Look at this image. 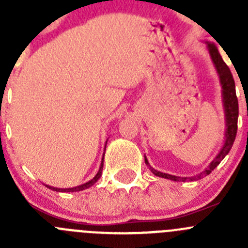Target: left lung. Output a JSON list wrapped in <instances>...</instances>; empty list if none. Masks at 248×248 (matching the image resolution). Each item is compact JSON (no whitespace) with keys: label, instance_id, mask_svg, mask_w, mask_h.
<instances>
[{"label":"left lung","instance_id":"left-lung-1","mask_svg":"<svg viewBox=\"0 0 248 248\" xmlns=\"http://www.w3.org/2000/svg\"><path fill=\"white\" fill-rule=\"evenodd\" d=\"M207 45V50H209L210 56H211L212 63H214L216 71H217L218 77H220V83L221 87H222V102H223V109H225V122H226V131H225V143H223L222 148H221L220 153L217 154V156L215 157L211 161L207 168L205 169V171L200 172V174L195 175L191 177H179L175 176V175L165 174V172H160L155 169L151 168L149 165L148 160L145 157V164L150 166L151 172L159 177H165L169 180L174 181H194L199 180L201 177L209 175L210 172L214 170L218 164L223 160V157L226 156L227 154L231 150L232 145H233V141H235L236 134H237V119H238V100L236 97V87H235V80H233V77H232L231 71L230 68L227 67V64L223 62L222 57L220 56V52H218L216 45L212 42H206Z\"/></svg>","mask_w":248,"mask_h":248}]
</instances>
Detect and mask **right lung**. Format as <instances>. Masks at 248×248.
Returning a JSON list of instances; mask_svg holds the SVG:
<instances>
[{
  "instance_id": "add662e5",
  "label": "right lung",
  "mask_w": 248,
  "mask_h": 248,
  "mask_svg": "<svg viewBox=\"0 0 248 248\" xmlns=\"http://www.w3.org/2000/svg\"><path fill=\"white\" fill-rule=\"evenodd\" d=\"M103 160H104V156H103L102 159V164H100V168H99V171L97 172V175L92 179V180H89L88 183L83 184V185H79V186H76V187H71V189H57V187H52V186H48L46 185L47 187H49L50 190H53V191H64V192H74V191H82V190H85L88 189V187H91L92 185H94V184L97 183L98 180L100 179V176H102V171H103Z\"/></svg>"
}]
</instances>
